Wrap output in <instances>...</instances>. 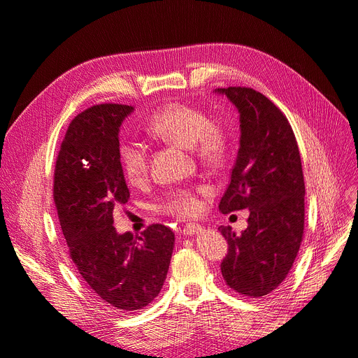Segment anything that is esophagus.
I'll return each instance as SVG.
<instances>
[{"label": "esophagus", "mask_w": 358, "mask_h": 358, "mask_svg": "<svg viewBox=\"0 0 358 358\" xmlns=\"http://www.w3.org/2000/svg\"><path fill=\"white\" fill-rule=\"evenodd\" d=\"M201 231V225L196 222H189L187 225H183V234L185 236H194Z\"/></svg>", "instance_id": "esophagus-1"}]
</instances>
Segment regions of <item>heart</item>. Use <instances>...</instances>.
I'll list each match as a JSON object with an SVG mask.
<instances>
[{
    "label": "heart",
    "instance_id": "obj_1",
    "mask_svg": "<svg viewBox=\"0 0 358 358\" xmlns=\"http://www.w3.org/2000/svg\"><path fill=\"white\" fill-rule=\"evenodd\" d=\"M146 131L167 143L191 149L192 155L203 164L216 166L229 154L230 137L227 128L210 121L209 115L185 103H169L152 113L146 124ZM119 161L125 178L137 185L149 171L146 149L136 142L119 145ZM159 209L179 218L200 212L201 201L197 191L180 188L167 192L159 203Z\"/></svg>",
    "mask_w": 358,
    "mask_h": 358
}]
</instances>
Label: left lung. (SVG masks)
Segmentation results:
<instances>
[{
	"instance_id": "left-lung-1",
	"label": "left lung",
	"mask_w": 358,
	"mask_h": 358,
	"mask_svg": "<svg viewBox=\"0 0 358 358\" xmlns=\"http://www.w3.org/2000/svg\"><path fill=\"white\" fill-rule=\"evenodd\" d=\"M241 113V146L222 213L249 209L241 236L220 227L229 243L221 263L224 280L249 297H263L287 278L305 230V179L294 133L267 96L245 86L215 90Z\"/></svg>"
}]
</instances>
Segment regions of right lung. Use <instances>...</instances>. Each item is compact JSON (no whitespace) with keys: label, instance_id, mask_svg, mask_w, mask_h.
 <instances>
[{"label":"right lung","instance_id":"obj_1","mask_svg":"<svg viewBox=\"0 0 358 358\" xmlns=\"http://www.w3.org/2000/svg\"><path fill=\"white\" fill-rule=\"evenodd\" d=\"M133 110L106 103L76 116L53 176V200L76 268L107 306L122 312L142 309L159 294L175 246V233L162 224L140 236L113 227V210L129 199L119 127Z\"/></svg>","mask_w":358,"mask_h":358}]
</instances>
